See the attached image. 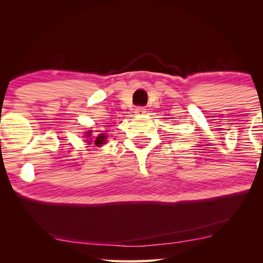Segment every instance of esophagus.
Masks as SVG:
<instances>
[{
	"instance_id": "obj_1",
	"label": "esophagus",
	"mask_w": 263,
	"mask_h": 263,
	"mask_svg": "<svg viewBox=\"0 0 263 263\" xmlns=\"http://www.w3.org/2000/svg\"><path fill=\"white\" fill-rule=\"evenodd\" d=\"M135 114L142 116L144 114H146V109L144 108V106H138V108H136V110H135Z\"/></svg>"
}]
</instances>
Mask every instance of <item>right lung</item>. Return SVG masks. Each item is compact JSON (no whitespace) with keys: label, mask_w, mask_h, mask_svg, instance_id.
Returning a JSON list of instances; mask_svg holds the SVG:
<instances>
[{"label":"right lung","mask_w":263,"mask_h":263,"mask_svg":"<svg viewBox=\"0 0 263 263\" xmlns=\"http://www.w3.org/2000/svg\"><path fill=\"white\" fill-rule=\"evenodd\" d=\"M86 138H90L91 137V131H88V132H86ZM105 138H106V136L105 135H99V137H96L95 138V140H94V142H95V145L96 146H101L102 144H105ZM88 141L87 142H91L92 140L91 139H87ZM90 145V144H89Z\"/></svg>","instance_id":"add662e5"}]
</instances>
